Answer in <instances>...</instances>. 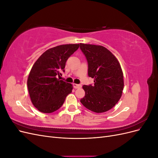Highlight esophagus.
Instances as JSON below:
<instances>
[{
    "label": "esophagus",
    "instance_id": "esophagus-1",
    "mask_svg": "<svg viewBox=\"0 0 158 158\" xmlns=\"http://www.w3.org/2000/svg\"><path fill=\"white\" fill-rule=\"evenodd\" d=\"M81 86H82V85H80V84H73V87H74V88H75V89H77V88H81Z\"/></svg>",
    "mask_w": 158,
    "mask_h": 158
}]
</instances>
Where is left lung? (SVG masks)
I'll use <instances>...</instances> for the list:
<instances>
[{
  "mask_svg": "<svg viewBox=\"0 0 158 158\" xmlns=\"http://www.w3.org/2000/svg\"><path fill=\"white\" fill-rule=\"evenodd\" d=\"M88 64V76L94 84L84 85L83 106L95 113L106 112L120 99L124 88L123 73L112 52L101 45L80 44Z\"/></svg>",
  "mask_w": 158,
  "mask_h": 158,
  "instance_id": "obj_1",
  "label": "left lung"
}]
</instances>
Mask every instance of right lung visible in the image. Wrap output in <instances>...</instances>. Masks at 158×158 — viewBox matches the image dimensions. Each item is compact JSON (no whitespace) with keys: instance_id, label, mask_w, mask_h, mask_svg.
Here are the masks:
<instances>
[{"instance_id":"add662e5","label":"right lung","mask_w":158,"mask_h":158,"mask_svg":"<svg viewBox=\"0 0 158 158\" xmlns=\"http://www.w3.org/2000/svg\"><path fill=\"white\" fill-rule=\"evenodd\" d=\"M79 44H66L52 47L44 52L33 65L27 78L31 101L35 108L44 113L58 110L73 86L60 80L66 62L78 49Z\"/></svg>"}]
</instances>
